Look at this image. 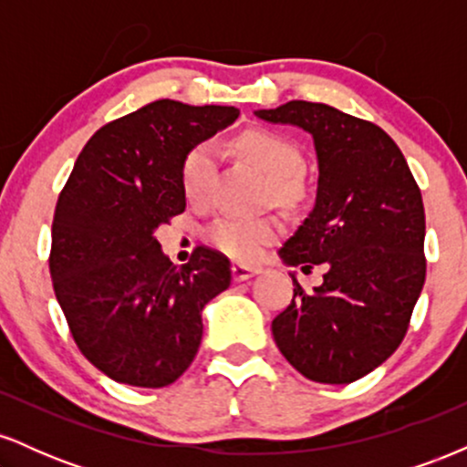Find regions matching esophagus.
Wrapping results in <instances>:
<instances>
[{"mask_svg":"<svg viewBox=\"0 0 467 467\" xmlns=\"http://www.w3.org/2000/svg\"><path fill=\"white\" fill-rule=\"evenodd\" d=\"M230 270H233V278H234V281H248V278H252L254 275H259L261 267L234 264L233 267H230Z\"/></svg>","mask_w":467,"mask_h":467,"instance_id":"esophagus-1","label":"esophagus"}]
</instances>
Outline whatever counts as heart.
<instances>
[{"mask_svg": "<svg viewBox=\"0 0 467 467\" xmlns=\"http://www.w3.org/2000/svg\"><path fill=\"white\" fill-rule=\"evenodd\" d=\"M233 149L248 162L259 166L270 178V195L285 208L298 206L307 195L303 180V153L289 138L270 130H245L233 140ZM215 175V153L211 144H197L186 153L180 169L184 197L191 203H203L211 195ZM281 234L276 217H219L208 228V241L219 252L237 261H252L261 254L264 245Z\"/></svg>", "mask_w": 467, "mask_h": 467, "instance_id": "obj_1", "label": "heart"}]
</instances>
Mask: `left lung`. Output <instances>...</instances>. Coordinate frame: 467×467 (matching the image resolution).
I'll return each mask as SVG.
<instances>
[{"label": "left lung", "mask_w": 467, "mask_h": 467, "mask_svg": "<svg viewBox=\"0 0 467 467\" xmlns=\"http://www.w3.org/2000/svg\"><path fill=\"white\" fill-rule=\"evenodd\" d=\"M256 116L312 133L320 171L314 211L278 254L303 272H327L314 292L292 275V303L272 320L275 342L307 379L351 384L409 331L426 281L421 191L398 144L373 122L307 100Z\"/></svg>", "instance_id": "obj_1"}]
</instances>
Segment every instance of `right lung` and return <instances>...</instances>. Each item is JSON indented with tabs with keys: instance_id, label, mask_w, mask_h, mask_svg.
I'll use <instances>...</instances> for the list:
<instances>
[{
	"instance_id": "add662e5",
	"label": "right lung",
	"mask_w": 467,
	"mask_h": 467,
	"mask_svg": "<svg viewBox=\"0 0 467 467\" xmlns=\"http://www.w3.org/2000/svg\"><path fill=\"white\" fill-rule=\"evenodd\" d=\"M237 107L155 100L89 138L58 195L50 276L74 342L107 378L169 387L202 342V309L230 285V261L197 245L186 265L155 230L186 197L180 169L197 142L237 120Z\"/></svg>"
}]
</instances>
